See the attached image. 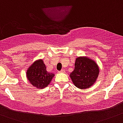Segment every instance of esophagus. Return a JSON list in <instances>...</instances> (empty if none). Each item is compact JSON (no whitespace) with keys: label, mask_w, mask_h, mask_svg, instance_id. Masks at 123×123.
<instances>
[{"label":"esophagus","mask_w":123,"mask_h":123,"mask_svg":"<svg viewBox=\"0 0 123 123\" xmlns=\"http://www.w3.org/2000/svg\"><path fill=\"white\" fill-rule=\"evenodd\" d=\"M59 73H64V69H61V70L59 71Z\"/></svg>","instance_id":"34e87169"}]
</instances>
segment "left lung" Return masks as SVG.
Here are the masks:
<instances>
[{"label":"left lung","instance_id":"1","mask_svg":"<svg viewBox=\"0 0 123 123\" xmlns=\"http://www.w3.org/2000/svg\"><path fill=\"white\" fill-rule=\"evenodd\" d=\"M99 74V68L95 62L85 57L76 59L75 69L70 73L73 84L79 89L90 87L96 82Z\"/></svg>","mask_w":123,"mask_h":123}]
</instances>
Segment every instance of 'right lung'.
Here are the masks:
<instances>
[{
	"instance_id": "add662e5",
	"label": "right lung",
	"mask_w": 123,
	"mask_h": 123,
	"mask_svg": "<svg viewBox=\"0 0 123 123\" xmlns=\"http://www.w3.org/2000/svg\"><path fill=\"white\" fill-rule=\"evenodd\" d=\"M27 77L32 86L39 89H43L50 84L54 74L46 71L44 62L40 59L34 62L28 69Z\"/></svg>"
}]
</instances>
